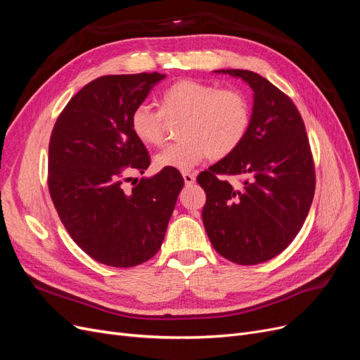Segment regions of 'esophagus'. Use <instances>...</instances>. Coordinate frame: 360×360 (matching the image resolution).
<instances>
[{
	"label": "esophagus",
	"instance_id": "1",
	"mask_svg": "<svg viewBox=\"0 0 360 360\" xmlns=\"http://www.w3.org/2000/svg\"><path fill=\"white\" fill-rule=\"evenodd\" d=\"M181 176H183L184 183H186V184H192L195 181V177H197L193 172H189V171H183Z\"/></svg>",
	"mask_w": 360,
	"mask_h": 360
}]
</instances>
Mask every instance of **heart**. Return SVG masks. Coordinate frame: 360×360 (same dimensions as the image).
<instances>
[{"label": "heart", "instance_id": "b5f03b06", "mask_svg": "<svg viewBox=\"0 0 360 360\" xmlns=\"http://www.w3.org/2000/svg\"><path fill=\"white\" fill-rule=\"evenodd\" d=\"M162 110L147 102L130 114V127L144 144L159 146L167 134L168 120L181 118L174 143L155 156L159 169L186 171L205 158L221 159L243 143L250 124L248 99L238 90L219 89L209 82L181 79L160 96Z\"/></svg>", "mask_w": 360, "mask_h": 360}]
</instances>
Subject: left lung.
Wrapping results in <instances>:
<instances>
[{
	"label": "left lung",
	"mask_w": 360,
	"mask_h": 360,
	"mask_svg": "<svg viewBox=\"0 0 360 360\" xmlns=\"http://www.w3.org/2000/svg\"><path fill=\"white\" fill-rule=\"evenodd\" d=\"M254 90L249 130L231 155L197 177L205 192L202 222L216 252L242 266L279 255L297 236L311 209L315 168L296 105L250 70L226 69ZM225 175H242L233 187Z\"/></svg>",
	"instance_id": "left-lung-1"
}]
</instances>
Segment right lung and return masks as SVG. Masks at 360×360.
I'll use <instances>...</instances> for the list:
<instances>
[{
    "instance_id": "add662e5",
    "label": "right lung",
    "mask_w": 360,
    "mask_h": 360,
    "mask_svg": "<svg viewBox=\"0 0 360 360\" xmlns=\"http://www.w3.org/2000/svg\"><path fill=\"white\" fill-rule=\"evenodd\" d=\"M165 75H106L86 84L58 115L48 158V188L73 242L96 261L134 267L155 257L184 180L174 168L141 179L150 155L130 127L134 108ZM134 184V183H132Z\"/></svg>"
}]
</instances>
